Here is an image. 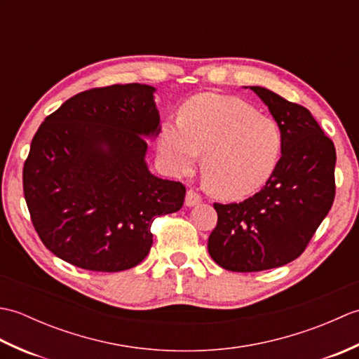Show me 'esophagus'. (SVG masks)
<instances>
[{"label":"esophagus","mask_w":359,"mask_h":359,"mask_svg":"<svg viewBox=\"0 0 359 359\" xmlns=\"http://www.w3.org/2000/svg\"><path fill=\"white\" fill-rule=\"evenodd\" d=\"M201 202H202L201 194H197L194 189H188V191H187V199H185L187 207H196V205H199Z\"/></svg>","instance_id":"esophagus-1"}]
</instances>
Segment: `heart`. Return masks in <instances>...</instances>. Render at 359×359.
Instances as JSON below:
<instances>
[{
  "label": "heart",
  "mask_w": 359,
  "mask_h": 359,
  "mask_svg": "<svg viewBox=\"0 0 359 359\" xmlns=\"http://www.w3.org/2000/svg\"><path fill=\"white\" fill-rule=\"evenodd\" d=\"M284 148L276 121L234 97L196 95L168 121L160 154L172 174H187L203 152L202 174L211 193L241 199L259 191L276 172Z\"/></svg>",
  "instance_id": "b5f03b06"
}]
</instances>
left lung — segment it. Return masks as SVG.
Listing matches in <instances>:
<instances>
[{
	"instance_id": "1",
	"label": "left lung",
	"mask_w": 359,
	"mask_h": 359,
	"mask_svg": "<svg viewBox=\"0 0 359 359\" xmlns=\"http://www.w3.org/2000/svg\"><path fill=\"white\" fill-rule=\"evenodd\" d=\"M282 131L278 170L261 191L239 203H215L217 225L208 253L225 270L276 269L299 257L334 199L333 142L304 106L251 86Z\"/></svg>"
}]
</instances>
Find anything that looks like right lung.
<instances>
[{
    "label": "right lung",
    "instance_id": "add662e5",
    "mask_svg": "<svg viewBox=\"0 0 359 359\" xmlns=\"http://www.w3.org/2000/svg\"><path fill=\"white\" fill-rule=\"evenodd\" d=\"M154 88H94L44 118L22 168L35 231L63 261L90 271L148 256L157 216L182 208L185 187L152 175L144 137L160 133Z\"/></svg>",
    "mask_w": 359,
    "mask_h": 359
}]
</instances>
